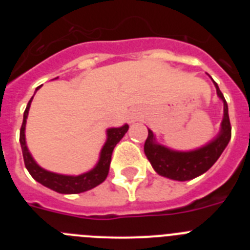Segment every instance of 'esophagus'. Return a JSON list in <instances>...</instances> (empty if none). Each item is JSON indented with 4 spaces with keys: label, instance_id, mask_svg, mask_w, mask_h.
<instances>
[{
    "label": "esophagus",
    "instance_id": "esophagus-1",
    "mask_svg": "<svg viewBox=\"0 0 250 250\" xmlns=\"http://www.w3.org/2000/svg\"><path fill=\"white\" fill-rule=\"evenodd\" d=\"M127 119H129V123H131V124L135 123V121L139 119V115L138 114H130L129 118Z\"/></svg>",
    "mask_w": 250,
    "mask_h": 250
}]
</instances>
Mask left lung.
Returning a JSON list of instances; mask_svg holds the SVG:
<instances>
[{
    "mask_svg": "<svg viewBox=\"0 0 250 250\" xmlns=\"http://www.w3.org/2000/svg\"><path fill=\"white\" fill-rule=\"evenodd\" d=\"M213 83L215 85L216 94L224 104V116H223L220 132L214 140H211L205 146L191 150V151H175L164 145L158 144L152 131L149 130L144 145V151L147 160L150 161L151 167L159 175L178 180V182L191 180L210 169L228 145L231 138L228 104L225 101L224 95L219 90L218 83L215 81Z\"/></svg>",
    "mask_w": 250,
    "mask_h": 250,
    "instance_id": "8db88e82",
    "label": "left lung"
}]
</instances>
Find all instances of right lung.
<instances>
[{
  "label": "right lung",
  "instance_id": "right-lung-1",
  "mask_svg": "<svg viewBox=\"0 0 250 250\" xmlns=\"http://www.w3.org/2000/svg\"><path fill=\"white\" fill-rule=\"evenodd\" d=\"M40 89V86L36 90ZM34 96L28 101L26 110L23 112V121H22V126L20 130V144H21L22 155H23V161H25V167L28 170V173L31 176L39 182L40 184H42L43 187L50 188L51 190H55L57 193L61 194H79L87 191L92 188L98 187L104 182L109 174L110 163H111V155L112 150L116 146L119 141L123 139V136L126 134L129 130V125L125 124L121 127H111L107 129L106 134H107V139L106 143L104 144L103 149L100 152V159H99L98 164L94 169H91L87 173H83L81 175H62V174H56L52 171H47V170L42 169L37 164L34 158L31 156L30 151L26 145V138H25V129H26V120H27L28 110H30L31 101H32Z\"/></svg>",
  "mask_w": 250,
  "mask_h": 250
}]
</instances>
